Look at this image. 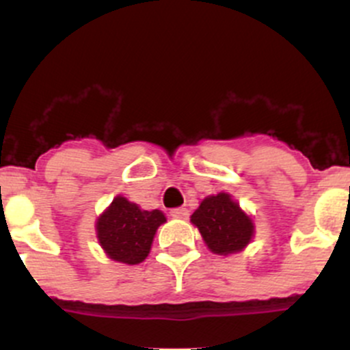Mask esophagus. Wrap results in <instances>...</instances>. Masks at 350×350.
<instances>
[{"label": "esophagus", "mask_w": 350, "mask_h": 350, "mask_svg": "<svg viewBox=\"0 0 350 350\" xmlns=\"http://www.w3.org/2000/svg\"><path fill=\"white\" fill-rule=\"evenodd\" d=\"M169 213H171L172 218H179V220L188 217V210H186V208H172Z\"/></svg>", "instance_id": "34e87169"}]
</instances>
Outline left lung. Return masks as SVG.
<instances>
[{
    "mask_svg": "<svg viewBox=\"0 0 350 350\" xmlns=\"http://www.w3.org/2000/svg\"><path fill=\"white\" fill-rule=\"evenodd\" d=\"M191 221L208 249L220 256L241 252L254 237V224L227 193L204 198Z\"/></svg>",
    "mask_w": 350,
    "mask_h": 350,
    "instance_id": "8db88e82",
    "label": "left lung"
}]
</instances>
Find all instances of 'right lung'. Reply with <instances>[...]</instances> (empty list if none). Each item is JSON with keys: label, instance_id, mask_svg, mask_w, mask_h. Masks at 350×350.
Instances as JSON below:
<instances>
[{"label": "right lung", "instance_id": "1", "mask_svg": "<svg viewBox=\"0 0 350 350\" xmlns=\"http://www.w3.org/2000/svg\"><path fill=\"white\" fill-rule=\"evenodd\" d=\"M165 221L159 210H140L135 203L116 196L96 221V237L109 259L140 264L150 252L154 235Z\"/></svg>", "mask_w": 350, "mask_h": 350}]
</instances>
